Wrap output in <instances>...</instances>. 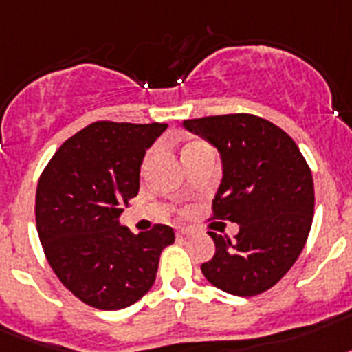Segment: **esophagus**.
I'll return each instance as SVG.
<instances>
[{
  "instance_id": "34e87169",
  "label": "esophagus",
  "mask_w": 352,
  "mask_h": 352,
  "mask_svg": "<svg viewBox=\"0 0 352 352\" xmlns=\"http://www.w3.org/2000/svg\"><path fill=\"white\" fill-rule=\"evenodd\" d=\"M191 233H193V231H191L190 228H179V230H177V236H179V239H186V236H190Z\"/></svg>"
}]
</instances>
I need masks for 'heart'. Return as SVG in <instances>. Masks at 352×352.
I'll return each instance as SVG.
<instances>
[{"label": "heart", "instance_id": "b5f03b06", "mask_svg": "<svg viewBox=\"0 0 352 352\" xmlns=\"http://www.w3.org/2000/svg\"><path fill=\"white\" fill-rule=\"evenodd\" d=\"M197 144H202V141H193V142H190V144H186L184 151H186V150H190V148H193V146H197ZM150 157H151V153H148L146 161H144V166H146V164H148V161H150Z\"/></svg>", "mask_w": 352, "mask_h": 352}]
</instances>
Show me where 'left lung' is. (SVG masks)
Returning a JSON list of instances; mask_svg holds the SVG:
<instances>
[{
    "mask_svg": "<svg viewBox=\"0 0 352 352\" xmlns=\"http://www.w3.org/2000/svg\"><path fill=\"white\" fill-rule=\"evenodd\" d=\"M184 126L221 151L224 177L211 219L241 228L233 241L210 231L215 255L201 265L202 273L231 295L264 293L293 267L309 236V164L282 128L253 113L188 119Z\"/></svg>",
    "mask_w": 352,
    "mask_h": 352,
    "instance_id": "left-lung-1",
    "label": "left lung"
}]
</instances>
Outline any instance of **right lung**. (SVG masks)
<instances>
[{"label":"right lung","instance_id":"right-lung-1","mask_svg":"<svg viewBox=\"0 0 352 352\" xmlns=\"http://www.w3.org/2000/svg\"><path fill=\"white\" fill-rule=\"evenodd\" d=\"M164 122L97 121L63 142L36 191V226L48 264L74 296L96 309L135 304L155 282L170 226L135 235L119 215L139 193V170Z\"/></svg>","mask_w":352,"mask_h":352}]
</instances>
